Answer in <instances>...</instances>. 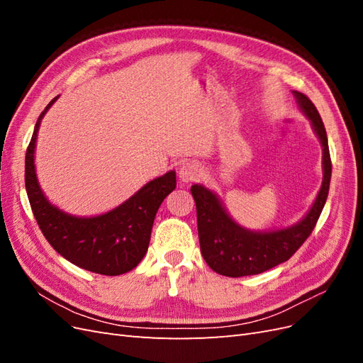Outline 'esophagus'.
Listing matches in <instances>:
<instances>
[{"label":"esophagus","instance_id":"obj_1","mask_svg":"<svg viewBox=\"0 0 363 363\" xmlns=\"http://www.w3.org/2000/svg\"><path fill=\"white\" fill-rule=\"evenodd\" d=\"M203 175V169L199 163L195 162H186L179 169V177L183 183H192L196 182Z\"/></svg>","mask_w":363,"mask_h":363}]
</instances>
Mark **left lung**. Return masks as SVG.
<instances>
[{
	"instance_id": "obj_1",
	"label": "left lung",
	"mask_w": 363,
	"mask_h": 363,
	"mask_svg": "<svg viewBox=\"0 0 363 363\" xmlns=\"http://www.w3.org/2000/svg\"><path fill=\"white\" fill-rule=\"evenodd\" d=\"M294 96L303 113L309 118L313 131L323 145V184L311 211L301 221L288 228L272 230V232H251L230 218L212 191L204 188L203 184H194L191 188L196 206L201 255L207 265L221 276H255L286 262L311 236L323 212L332 179V160L327 133L323 119L309 98L296 91H294Z\"/></svg>"
}]
</instances>
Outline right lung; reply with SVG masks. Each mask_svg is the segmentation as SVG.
<instances>
[{
    "label": "right lung",
    "instance_id": "1",
    "mask_svg": "<svg viewBox=\"0 0 363 363\" xmlns=\"http://www.w3.org/2000/svg\"><path fill=\"white\" fill-rule=\"evenodd\" d=\"M38 118L26 155V189L33 215L50 245L74 265L103 276H119L138 267L148 250L151 228L162 201L175 189V172L148 182L113 211L98 216H74L52 206L43 195L35 168L40 121Z\"/></svg>",
    "mask_w": 363,
    "mask_h": 363
}]
</instances>
